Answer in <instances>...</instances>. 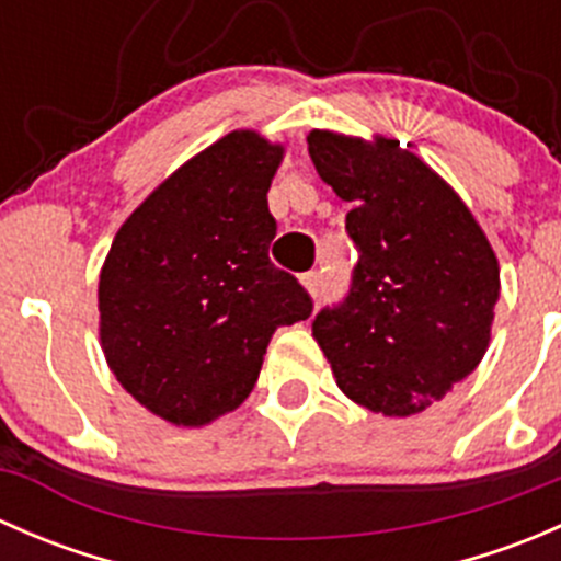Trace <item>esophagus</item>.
I'll list each match as a JSON object with an SVG mask.
<instances>
[{
    "label": "esophagus",
    "mask_w": 561,
    "mask_h": 561,
    "mask_svg": "<svg viewBox=\"0 0 561 561\" xmlns=\"http://www.w3.org/2000/svg\"><path fill=\"white\" fill-rule=\"evenodd\" d=\"M304 287L312 293V298H322V274L320 271H309V274L301 276Z\"/></svg>",
    "instance_id": "esophagus-1"
}]
</instances>
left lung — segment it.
I'll return each mask as SVG.
<instances>
[{"label": "left lung", "instance_id": "1", "mask_svg": "<svg viewBox=\"0 0 561 561\" xmlns=\"http://www.w3.org/2000/svg\"><path fill=\"white\" fill-rule=\"evenodd\" d=\"M309 157L350 211L347 296L320 309L317 344L353 401L404 417L443 399L485 355L500 265L461 197L396 140L309 133Z\"/></svg>", "mask_w": 561, "mask_h": 561}]
</instances>
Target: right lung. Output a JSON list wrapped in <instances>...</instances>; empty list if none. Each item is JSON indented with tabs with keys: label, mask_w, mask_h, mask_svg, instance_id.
<instances>
[{
	"label": "right lung",
	"mask_w": 561,
	"mask_h": 561,
	"mask_svg": "<svg viewBox=\"0 0 561 561\" xmlns=\"http://www.w3.org/2000/svg\"><path fill=\"white\" fill-rule=\"evenodd\" d=\"M282 146L225 135L162 181L118 228L100 274V339L116 380L175 426H203L252 393L279 325L312 314L276 268L268 186Z\"/></svg>",
	"instance_id": "1"
}]
</instances>
